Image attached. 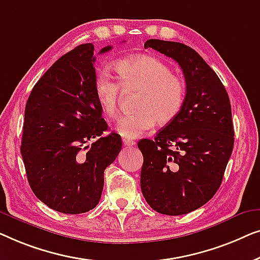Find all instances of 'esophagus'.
I'll list each match as a JSON object with an SVG mask.
<instances>
[{"label":"esophagus","mask_w":260,"mask_h":260,"mask_svg":"<svg viewBox=\"0 0 260 260\" xmlns=\"http://www.w3.org/2000/svg\"><path fill=\"white\" fill-rule=\"evenodd\" d=\"M123 145L127 146V147H131V146L135 145L134 140H129V139H123Z\"/></svg>","instance_id":"1"}]
</instances>
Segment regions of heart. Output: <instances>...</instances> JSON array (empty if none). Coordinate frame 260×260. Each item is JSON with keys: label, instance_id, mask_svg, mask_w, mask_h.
I'll use <instances>...</instances> for the list:
<instances>
[{"label": "heart", "instance_id": "1", "mask_svg": "<svg viewBox=\"0 0 260 260\" xmlns=\"http://www.w3.org/2000/svg\"><path fill=\"white\" fill-rule=\"evenodd\" d=\"M115 72L120 83L106 71L99 72L94 80L95 96L107 118H115L119 113L120 84L141 92L135 104L137 112L118 121L116 132L121 137L137 139L152 129L155 121L168 125L180 114L186 101V85L164 61L149 55L127 56L116 61Z\"/></svg>", "mask_w": 260, "mask_h": 260}]
</instances>
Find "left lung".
Returning a JSON list of instances; mask_svg holds the SVG:
<instances>
[{
    "label": "left lung",
    "instance_id": "obj_1",
    "mask_svg": "<svg viewBox=\"0 0 260 260\" xmlns=\"http://www.w3.org/2000/svg\"><path fill=\"white\" fill-rule=\"evenodd\" d=\"M145 48L178 62L185 76L186 101L154 140L138 142L144 155L141 191L159 213L186 214L206 204L220 187L235 142L231 104L220 79L191 47L151 39Z\"/></svg>",
    "mask_w": 260,
    "mask_h": 260
}]
</instances>
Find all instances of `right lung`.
<instances>
[{
  "label": "right lung",
  "instance_id": "obj_1",
  "mask_svg": "<svg viewBox=\"0 0 260 260\" xmlns=\"http://www.w3.org/2000/svg\"><path fill=\"white\" fill-rule=\"evenodd\" d=\"M107 46L100 54L111 50ZM94 46L64 54L36 82L24 109L21 154L31 191L66 214L88 212L100 202L105 170L121 151L94 93Z\"/></svg>",
  "mask_w": 260,
  "mask_h": 260
}]
</instances>
